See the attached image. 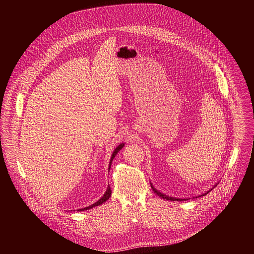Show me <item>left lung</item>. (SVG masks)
Instances as JSON below:
<instances>
[{
  "label": "left lung",
  "mask_w": 254,
  "mask_h": 254,
  "mask_svg": "<svg viewBox=\"0 0 254 254\" xmlns=\"http://www.w3.org/2000/svg\"><path fill=\"white\" fill-rule=\"evenodd\" d=\"M217 186V184L214 186V187H216ZM151 187H152V189H153V191H154V193H156L159 197H161V198H163V199H166V200H170V201H185V200H189L190 198H176V197H170V196H168V195H166V194H164V193H162V192H160L159 190H157L154 186H153V184L151 183ZM213 187V188H214ZM212 188V189H213ZM212 189H210L209 191H207L206 193H204V194H202V195H199L198 197H201V196H204V195H207ZM194 198V197H193ZM197 198V197H196Z\"/></svg>",
  "instance_id": "obj_1"
}]
</instances>
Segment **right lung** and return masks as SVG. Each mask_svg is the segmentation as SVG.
<instances>
[{
  "label": "right lung",
  "instance_id": "add662e5",
  "mask_svg": "<svg viewBox=\"0 0 254 254\" xmlns=\"http://www.w3.org/2000/svg\"><path fill=\"white\" fill-rule=\"evenodd\" d=\"M124 147H125V142H122V143L119 144V146L116 148V150L114 151V153H113V155H112V158H111V161H110V166H108V171H110V169H111V167H112V163H113V160L115 159L116 155H117ZM111 196H112V189H111L110 186H107V189H106L105 193L103 194V196H102L98 201H96L94 204H92V205H90V206H88V207H85V208H82V209H78V211L88 210V209H91V208H93V207H95V206L101 205L102 203H104L105 201H107L108 199H110Z\"/></svg>",
  "mask_w": 254,
  "mask_h": 254
}]
</instances>
